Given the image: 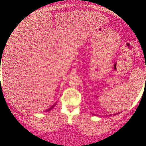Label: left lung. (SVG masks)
Instances as JSON below:
<instances>
[{
  "instance_id": "1",
  "label": "left lung",
  "mask_w": 146,
  "mask_h": 146,
  "mask_svg": "<svg viewBox=\"0 0 146 146\" xmlns=\"http://www.w3.org/2000/svg\"><path fill=\"white\" fill-rule=\"evenodd\" d=\"M117 115V114H115V115Z\"/></svg>"
}]
</instances>
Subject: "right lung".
I'll list each match as a JSON object with an SVG mask.
<instances>
[{
	"mask_svg": "<svg viewBox=\"0 0 146 146\" xmlns=\"http://www.w3.org/2000/svg\"><path fill=\"white\" fill-rule=\"evenodd\" d=\"M55 105H56V104H54V105H53V106H52L51 107V108H48V109H47V110H45V112H48V111H49V110H51L52 109V108H53V107L55 106Z\"/></svg>",
	"mask_w": 146,
	"mask_h": 146,
	"instance_id": "right-lung-1",
	"label": "right lung"
}]
</instances>
